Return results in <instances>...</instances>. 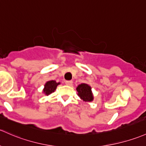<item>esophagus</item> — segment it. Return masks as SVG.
Listing matches in <instances>:
<instances>
[{
  "instance_id": "1",
  "label": "esophagus",
  "mask_w": 146,
  "mask_h": 146,
  "mask_svg": "<svg viewBox=\"0 0 146 146\" xmlns=\"http://www.w3.org/2000/svg\"><path fill=\"white\" fill-rule=\"evenodd\" d=\"M65 83H66V85H67L68 86H71L72 85H73V81H72V80H66V81H65Z\"/></svg>"
}]
</instances>
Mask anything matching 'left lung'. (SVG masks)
Here are the masks:
<instances>
[{
	"label": "left lung",
	"mask_w": 146,
	"mask_h": 146,
	"mask_svg": "<svg viewBox=\"0 0 146 146\" xmlns=\"http://www.w3.org/2000/svg\"><path fill=\"white\" fill-rule=\"evenodd\" d=\"M78 96L85 101H92L93 100V95L92 94L91 87L87 84H81L77 87Z\"/></svg>",
	"instance_id": "left-lung-1"
}]
</instances>
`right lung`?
Wrapping results in <instances>:
<instances>
[{"instance_id":"right-lung-1","label":"right lung","mask_w":146,"mask_h":146,"mask_svg":"<svg viewBox=\"0 0 146 146\" xmlns=\"http://www.w3.org/2000/svg\"><path fill=\"white\" fill-rule=\"evenodd\" d=\"M59 84H60L59 82H56V81L54 80L48 81L45 85V89L43 90L44 93H45V94L49 95L50 94L54 92L57 85Z\"/></svg>"}]
</instances>
